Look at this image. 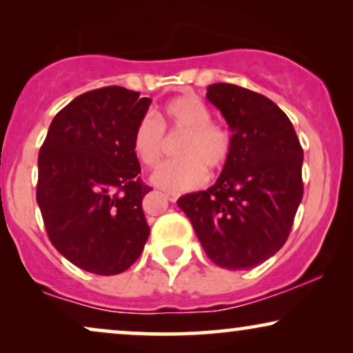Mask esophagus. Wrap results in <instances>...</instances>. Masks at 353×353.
Segmentation results:
<instances>
[{
	"instance_id": "1",
	"label": "esophagus",
	"mask_w": 353,
	"mask_h": 353,
	"mask_svg": "<svg viewBox=\"0 0 353 353\" xmlns=\"http://www.w3.org/2000/svg\"><path fill=\"white\" fill-rule=\"evenodd\" d=\"M163 196H165L170 202H176L178 197H180V194H178V192H165V194H163Z\"/></svg>"
}]
</instances>
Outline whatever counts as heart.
I'll use <instances>...</instances> for the list:
<instances>
[{"instance_id": "b5f03b06", "label": "heart", "mask_w": 353, "mask_h": 353, "mask_svg": "<svg viewBox=\"0 0 353 353\" xmlns=\"http://www.w3.org/2000/svg\"><path fill=\"white\" fill-rule=\"evenodd\" d=\"M165 130L183 133L175 152L178 159L162 163L152 173V183L168 191H185L205 180V167L219 170L231 154V134L212 122V112L199 96L186 93L168 101L161 120L143 115L133 130L132 148L139 162L156 167L165 151Z\"/></svg>"}]
</instances>
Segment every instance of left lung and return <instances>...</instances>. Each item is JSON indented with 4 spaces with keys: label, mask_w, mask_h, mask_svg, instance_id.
I'll use <instances>...</instances> for the list:
<instances>
[{
    "label": "left lung",
    "mask_w": 353,
    "mask_h": 353,
    "mask_svg": "<svg viewBox=\"0 0 353 353\" xmlns=\"http://www.w3.org/2000/svg\"><path fill=\"white\" fill-rule=\"evenodd\" d=\"M207 99L233 134L219 180L176 201L205 254L226 270H249L286 243L303 196V151L288 115L243 86L214 83Z\"/></svg>",
    "instance_id": "left-lung-1"
}]
</instances>
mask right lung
<instances>
[{"label":"right lung","instance_id":"obj_1","mask_svg":"<svg viewBox=\"0 0 353 353\" xmlns=\"http://www.w3.org/2000/svg\"><path fill=\"white\" fill-rule=\"evenodd\" d=\"M151 99L122 86L86 91L52 119L38 154L37 202L57 252L85 272L119 274L149 236L143 197L152 188L132 148Z\"/></svg>","mask_w":353,"mask_h":353}]
</instances>
